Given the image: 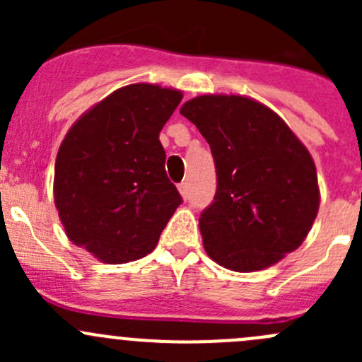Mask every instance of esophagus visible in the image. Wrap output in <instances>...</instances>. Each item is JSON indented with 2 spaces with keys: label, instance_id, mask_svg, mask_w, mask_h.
Listing matches in <instances>:
<instances>
[{
  "label": "esophagus",
  "instance_id": "esophagus-1",
  "mask_svg": "<svg viewBox=\"0 0 362 362\" xmlns=\"http://www.w3.org/2000/svg\"><path fill=\"white\" fill-rule=\"evenodd\" d=\"M178 191H180L182 198L187 199L189 198V185H187V182H182V184H178Z\"/></svg>",
  "mask_w": 362,
  "mask_h": 362
}]
</instances>
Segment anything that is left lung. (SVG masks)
I'll return each mask as SVG.
<instances>
[{"label":"left lung","instance_id":"1","mask_svg":"<svg viewBox=\"0 0 362 362\" xmlns=\"http://www.w3.org/2000/svg\"><path fill=\"white\" fill-rule=\"evenodd\" d=\"M180 113L210 145L214 203L199 217L206 254L247 273L273 266L305 242L320 203L312 156L259 101L236 94L192 98Z\"/></svg>","mask_w":362,"mask_h":362}]
</instances>
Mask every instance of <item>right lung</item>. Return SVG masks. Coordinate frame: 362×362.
Instances as JSON below:
<instances>
[{"label":"right lung","instance_id":"1","mask_svg":"<svg viewBox=\"0 0 362 362\" xmlns=\"http://www.w3.org/2000/svg\"><path fill=\"white\" fill-rule=\"evenodd\" d=\"M182 101L177 89L131 83L69 127L54 171L66 236L107 264L145 257L182 203L164 170L159 133Z\"/></svg>","mask_w":362,"mask_h":362}]
</instances>
